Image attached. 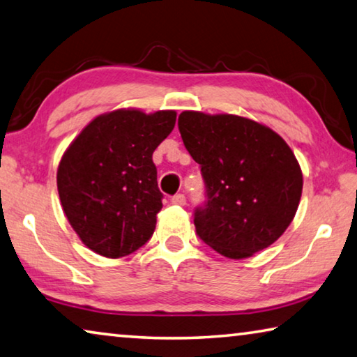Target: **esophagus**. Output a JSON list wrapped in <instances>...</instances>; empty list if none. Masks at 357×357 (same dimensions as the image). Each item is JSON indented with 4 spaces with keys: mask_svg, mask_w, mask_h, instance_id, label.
<instances>
[{
    "mask_svg": "<svg viewBox=\"0 0 357 357\" xmlns=\"http://www.w3.org/2000/svg\"><path fill=\"white\" fill-rule=\"evenodd\" d=\"M171 202L175 204V206H185L186 197L183 195H175L171 197Z\"/></svg>",
    "mask_w": 357,
    "mask_h": 357,
    "instance_id": "1",
    "label": "esophagus"
}]
</instances>
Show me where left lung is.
Masks as SVG:
<instances>
[{
    "label": "left lung",
    "instance_id": "left-lung-1",
    "mask_svg": "<svg viewBox=\"0 0 357 357\" xmlns=\"http://www.w3.org/2000/svg\"><path fill=\"white\" fill-rule=\"evenodd\" d=\"M178 130L206 183L207 202L195 212L201 241L231 259L275 242L302 196V171L289 145L271 128L231 114L185 110Z\"/></svg>",
    "mask_w": 357,
    "mask_h": 357
}]
</instances>
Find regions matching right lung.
<instances>
[{"label":"right lung","instance_id":"right-lung-1","mask_svg":"<svg viewBox=\"0 0 357 357\" xmlns=\"http://www.w3.org/2000/svg\"><path fill=\"white\" fill-rule=\"evenodd\" d=\"M175 119V110H114L91 120L64 151L58 195L69 225L91 251L116 259L151 237L162 207L151 156Z\"/></svg>","mask_w":357,"mask_h":357}]
</instances>
